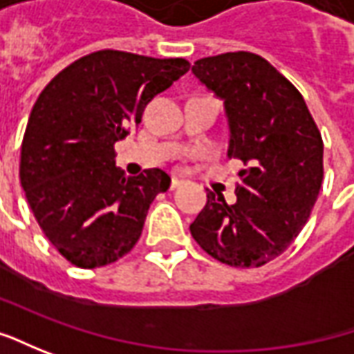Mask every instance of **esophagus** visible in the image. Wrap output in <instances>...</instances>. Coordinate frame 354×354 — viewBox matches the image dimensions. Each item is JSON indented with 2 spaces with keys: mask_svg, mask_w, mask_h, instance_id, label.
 I'll return each mask as SVG.
<instances>
[{
  "mask_svg": "<svg viewBox=\"0 0 354 354\" xmlns=\"http://www.w3.org/2000/svg\"><path fill=\"white\" fill-rule=\"evenodd\" d=\"M182 184H184V180H182V178L172 176V180H170V188H172V189L178 188V186H182Z\"/></svg>",
  "mask_w": 354,
  "mask_h": 354,
  "instance_id": "1",
  "label": "esophagus"
}]
</instances>
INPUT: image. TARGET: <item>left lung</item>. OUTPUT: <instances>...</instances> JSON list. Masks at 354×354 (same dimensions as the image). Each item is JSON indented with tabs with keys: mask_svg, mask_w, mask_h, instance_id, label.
I'll use <instances>...</instances> for the list:
<instances>
[{
	"mask_svg": "<svg viewBox=\"0 0 354 354\" xmlns=\"http://www.w3.org/2000/svg\"><path fill=\"white\" fill-rule=\"evenodd\" d=\"M192 74L223 100L229 158H239L237 201L207 189L189 233L223 264L276 259L298 237L323 180V140L301 93L268 60L227 53L194 62Z\"/></svg>",
	"mask_w": 354,
	"mask_h": 354,
	"instance_id": "8db88e82",
	"label": "left lung"
}]
</instances>
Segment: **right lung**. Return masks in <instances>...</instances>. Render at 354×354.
<instances>
[{
	"label": "right lung",
	"mask_w": 354,
	"mask_h": 354,
	"mask_svg": "<svg viewBox=\"0 0 354 354\" xmlns=\"http://www.w3.org/2000/svg\"><path fill=\"white\" fill-rule=\"evenodd\" d=\"M188 70L184 58L97 50L56 74L32 105L19 178L37 223L72 264H111L139 241L170 176L160 168L125 176L113 145Z\"/></svg>",
	"instance_id": "right-lung-1"
}]
</instances>
